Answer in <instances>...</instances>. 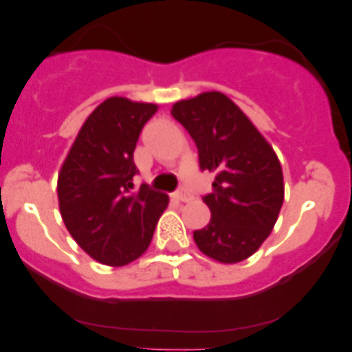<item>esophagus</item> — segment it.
Returning a JSON list of instances; mask_svg holds the SVG:
<instances>
[{
    "label": "esophagus",
    "mask_w": 352,
    "mask_h": 352,
    "mask_svg": "<svg viewBox=\"0 0 352 352\" xmlns=\"http://www.w3.org/2000/svg\"><path fill=\"white\" fill-rule=\"evenodd\" d=\"M173 197L180 202H189L190 199H192V196H190L189 190H187L186 187H180L179 190H175V192H173Z\"/></svg>",
    "instance_id": "obj_1"
}]
</instances>
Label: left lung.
<instances>
[{"instance_id":"8db88e82","label":"left lung","mask_w":352,"mask_h":352,"mask_svg":"<svg viewBox=\"0 0 352 352\" xmlns=\"http://www.w3.org/2000/svg\"><path fill=\"white\" fill-rule=\"evenodd\" d=\"M170 113L196 143L199 168L216 172L212 192L202 197L211 221L194 232V242L223 264L245 261L272 232L285 201L278 156L242 110L219 91L177 102Z\"/></svg>"}]
</instances>
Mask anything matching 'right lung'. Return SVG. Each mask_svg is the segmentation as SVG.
I'll return each mask as SVG.
<instances>
[{"label":"right lung","mask_w":352,"mask_h":352,"mask_svg":"<svg viewBox=\"0 0 352 352\" xmlns=\"http://www.w3.org/2000/svg\"><path fill=\"white\" fill-rule=\"evenodd\" d=\"M155 104L112 97L85 120L58 179L63 221L76 243L105 265H126L148 248L168 196L141 184L134 148Z\"/></svg>","instance_id":"add662e5"}]
</instances>
